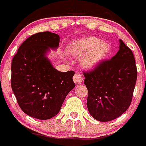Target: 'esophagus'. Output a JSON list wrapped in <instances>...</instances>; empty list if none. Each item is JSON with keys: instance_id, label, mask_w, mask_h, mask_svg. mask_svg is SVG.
<instances>
[{"instance_id": "esophagus-1", "label": "esophagus", "mask_w": 146, "mask_h": 146, "mask_svg": "<svg viewBox=\"0 0 146 146\" xmlns=\"http://www.w3.org/2000/svg\"><path fill=\"white\" fill-rule=\"evenodd\" d=\"M73 80H74V83L77 86H78V85H80L83 82V77H82V74H80V73H76L74 77H73Z\"/></svg>"}]
</instances>
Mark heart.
<instances>
[{"label": "heart", "instance_id": "heart-1", "mask_svg": "<svg viewBox=\"0 0 146 146\" xmlns=\"http://www.w3.org/2000/svg\"><path fill=\"white\" fill-rule=\"evenodd\" d=\"M110 44L96 36H86L73 40L66 47V52L70 56L80 58L81 66L93 69L106 60L111 52Z\"/></svg>", "mask_w": 146, "mask_h": 146}]
</instances>
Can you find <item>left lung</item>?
Here are the masks:
<instances>
[{
    "label": "left lung",
    "instance_id": "1",
    "mask_svg": "<svg viewBox=\"0 0 146 146\" xmlns=\"http://www.w3.org/2000/svg\"><path fill=\"white\" fill-rule=\"evenodd\" d=\"M119 50L94 70L84 72L89 113L102 122L121 116L131 102L137 81L134 55L121 39Z\"/></svg>",
    "mask_w": 146,
    "mask_h": 146
}]
</instances>
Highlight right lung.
I'll use <instances>...</instances> for the list:
<instances>
[{"mask_svg":"<svg viewBox=\"0 0 146 146\" xmlns=\"http://www.w3.org/2000/svg\"><path fill=\"white\" fill-rule=\"evenodd\" d=\"M60 36L50 31L32 35L23 42L11 62V85L18 104L29 116L47 120L58 114L75 87L73 71L55 69L47 55L58 47Z\"/></svg>","mask_w":146,"mask_h":146,"instance_id":"obj_1","label":"right lung"}]
</instances>
